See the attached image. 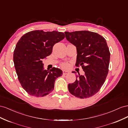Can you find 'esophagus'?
Wrapping results in <instances>:
<instances>
[{
    "mask_svg": "<svg viewBox=\"0 0 128 128\" xmlns=\"http://www.w3.org/2000/svg\"><path fill=\"white\" fill-rule=\"evenodd\" d=\"M68 71H63V74H64V75H66V74H68Z\"/></svg>",
    "mask_w": 128,
    "mask_h": 128,
    "instance_id": "34e87169",
    "label": "esophagus"
}]
</instances>
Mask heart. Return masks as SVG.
Instances as JSON below:
<instances>
[{
  "label": "heart",
  "instance_id": "1",
  "mask_svg": "<svg viewBox=\"0 0 128 128\" xmlns=\"http://www.w3.org/2000/svg\"><path fill=\"white\" fill-rule=\"evenodd\" d=\"M69 64L67 63H63L62 64V68H68Z\"/></svg>",
  "mask_w": 128,
  "mask_h": 128
}]
</instances>
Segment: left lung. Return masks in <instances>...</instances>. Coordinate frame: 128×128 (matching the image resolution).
Returning <instances> with one entry per match:
<instances>
[{
  "label": "left lung",
  "instance_id": "obj_1",
  "mask_svg": "<svg viewBox=\"0 0 128 128\" xmlns=\"http://www.w3.org/2000/svg\"><path fill=\"white\" fill-rule=\"evenodd\" d=\"M65 34L76 47V66H81L85 72L84 76L79 74L76 82L68 85L69 92L80 98L92 96L103 85L109 71L110 54L106 39L87 30L65 32Z\"/></svg>",
  "mask_w": 128,
  "mask_h": 128
}]
</instances>
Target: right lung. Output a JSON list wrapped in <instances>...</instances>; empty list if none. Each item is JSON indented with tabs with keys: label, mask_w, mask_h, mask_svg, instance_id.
<instances>
[{
	"label": "right lung",
	"mask_w": 128,
	"mask_h": 128,
	"mask_svg": "<svg viewBox=\"0 0 128 128\" xmlns=\"http://www.w3.org/2000/svg\"><path fill=\"white\" fill-rule=\"evenodd\" d=\"M64 38L62 32L36 30L24 34L16 43L14 67L21 85L30 96L43 97L49 94L54 90L56 79L63 74L58 68L44 70L42 60L49 56L54 46Z\"/></svg>",
	"instance_id": "obj_1"
}]
</instances>
